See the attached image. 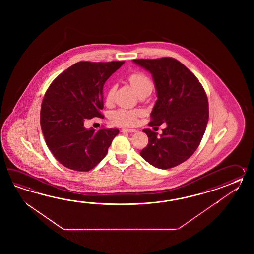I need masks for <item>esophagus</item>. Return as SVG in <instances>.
Listing matches in <instances>:
<instances>
[{"label":"esophagus","instance_id":"1","mask_svg":"<svg viewBox=\"0 0 254 254\" xmlns=\"http://www.w3.org/2000/svg\"><path fill=\"white\" fill-rule=\"evenodd\" d=\"M122 132H129V133H131V132H136V129H122Z\"/></svg>","mask_w":254,"mask_h":254}]
</instances>
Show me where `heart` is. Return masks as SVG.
<instances>
[{
    "instance_id": "b5f03b06",
    "label": "heart",
    "mask_w": 254,
    "mask_h": 254,
    "mask_svg": "<svg viewBox=\"0 0 254 254\" xmlns=\"http://www.w3.org/2000/svg\"><path fill=\"white\" fill-rule=\"evenodd\" d=\"M128 81L129 84L133 88L136 93L139 95L143 92L152 91V82L150 78L145 75L142 72H133L129 74L128 77ZM114 88H109L108 91L105 95V102L110 103L114 100ZM143 115V112L140 110H125V109H119L117 111H114L111 114V122L115 125L120 126H134L138 124V121L140 116Z\"/></svg>"
}]
</instances>
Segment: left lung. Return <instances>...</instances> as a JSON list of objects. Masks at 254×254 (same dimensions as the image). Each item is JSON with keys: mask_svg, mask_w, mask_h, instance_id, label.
I'll return each mask as SVG.
<instances>
[{"mask_svg": "<svg viewBox=\"0 0 254 254\" xmlns=\"http://www.w3.org/2000/svg\"><path fill=\"white\" fill-rule=\"evenodd\" d=\"M149 70L156 88L151 111V127L166 125L162 133L144 129L149 142L140 152L146 162L159 169H170L185 162L197 150L209 120V103L199 80L182 63L171 57L136 59Z\"/></svg>", "mask_w": 254, "mask_h": 254, "instance_id": "8db88e82", "label": "left lung"}]
</instances>
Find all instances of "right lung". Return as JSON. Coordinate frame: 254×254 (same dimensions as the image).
Here are the masks:
<instances>
[{
	"label": "right lung",
	"instance_id": "1",
	"mask_svg": "<svg viewBox=\"0 0 254 254\" xmlns=\"http://www.w3.org/2000/svg\"><path fill=\"white\" fill-rule=\"evenodd\" d=\"M125 62H79L55 78L44 94L41 127L49 150L64 167L88 172L106 156L118 129H86L103 117V85Z\"/></svg>",
	"mask_w": 254,
	"mask_h": 254
}]
</instances>
